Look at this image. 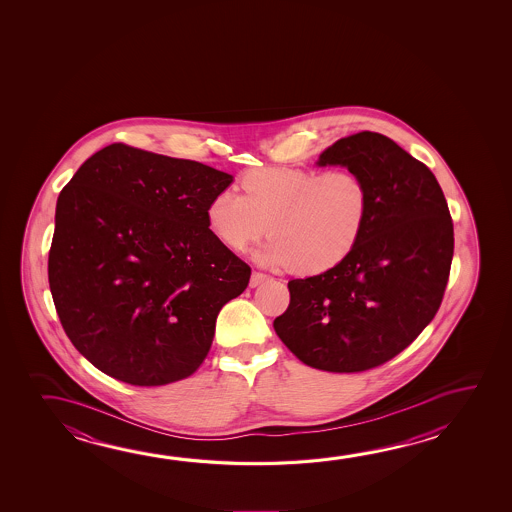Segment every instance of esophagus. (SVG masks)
<instances>
[{
  "label": "esophagus",
  "mask_w": 512,
  "mask_h": 512,
  "mask_svg": "<svg viewBox=\"0 0 512 512\" xmlns=\"http://www.w3.org/2000/svg\"><path fill=\"white\" fill-rule=\"evenodd\" d=\"M266 280H268V275L259 273V271H253L252 278H250V287H257V285L262 284V282H266Z\"/></svg>",
  "instance_id": "1"
}]
</instances>
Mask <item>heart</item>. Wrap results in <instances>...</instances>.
<instances>
[{"mask_svg":"<svg viewBox=\"0 0 512 512\" xmlns=\"http://www.w3.org/2000/svg\"><path fill=\"white\" fill-rule=\"evenodd\" d=\"M239 189L241 194L223 189L210 198V232L235 253L268 232L260 259L296 275L314 277L341 266L368 225L371 194L352 169H250Z\"/></svg>","mask_w":512,"mask_h":512,"instance_id":"b5f03b06","label":"heart"}]
</instances>
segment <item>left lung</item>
<instances>
[{"instance_id":"8db88e82","label":"left lung","mask_w":512,"mask_h":512,"mask_svg":"<svg viewBox=\"0 0 512 512\" xmlns=\"http://www.w3.org/2000/svg\"><path fill=\"white\" fill-rule=\"evenodd\" d=\"M366 180L371 207L361 243L336 269L291 280V302L273 323L310 368L359 373L403 352L443 302L453 221L430 169L377 132H359L319 155Z\"/></svg>"}]
</instances>
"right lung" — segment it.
I'll use <instances>...</instances> for the list:
<instances>
[{
    "label": "right lung",
    "instance_id": "1",
    "mask_svg": "<svg viewBox=\"0 0 512 512\" xmlns=\"http://www.w3.org/2000/svg\"><path fill=\"white\" fill-rule=\"evenodd\" d=\"M232 175L114 143L60 191L48 280L69 341L132 386L191 377L219 310L252 268L210 232L205 210Z\"/></svg>",
    "mask_w": 512,
    "mask_h": 512
}]
</instances>
